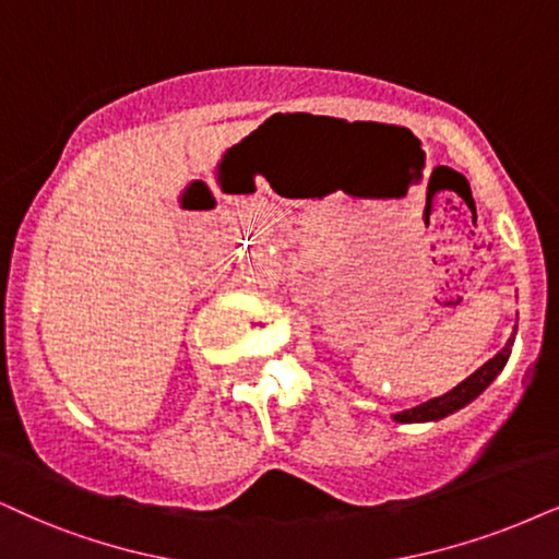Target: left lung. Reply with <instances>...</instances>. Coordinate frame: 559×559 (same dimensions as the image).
I'll return each instance as SVG.
<instances>
[{
	"instance_id": "obj_1",
	"label": "left lung",
	"mask_w": 559,
	"mask_h": 559,
	"mask_svg": "<svg viewBox=\"0 0 559 559\" xmlns=\"http://www.w3.org/2000/svg\"><path fill=\"white\" fill-rule=\"evenodd\" d=\"M513 343H515V332L508 337V343L496 353V356L490 358V361L479 366V369L472 373V377L464 379L462 384H456L454 390L441 394V397L423 402V405H418V407L402 409V413L392 415V420L394 423H436V420L449 418V415H454L456 409L467 407L469 402H475L479 394H483L487 386H490L492 381L500 377V371L506 369L508 358H511Z\"/></svg>"
}]
</instances>
